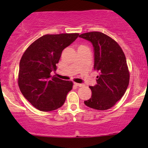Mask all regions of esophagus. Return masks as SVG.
I'll return each mask as SVG.
<instances>
[{"label": "esophagus", "instance_id": "esophagus-1", "mask_svg": "<svg viewBox=\"0 0 148 148\" xmlns=\"http://www.w3.org/2000/svg\"><path fill=\"white\" fill-rule=\"evenodd\" d=\"M74 85L76 86H79V87H83L84 86V84H78V83H74Z\"/></svg>", "mask_w": 148, "mask_h": 148}]
</instances>
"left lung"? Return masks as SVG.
Listing matches in <instances>:
<instances>
[{
	"label": "left lung",
	"mask_w": 148,
	"mask_h": 148,
	"mask_svg": "<svg viewBox=\"0 0 148 148\" xmlns=\"http://www.w3.org/2000/svg\"><path fill=\"white\" fill-rule=\"evenodd\" d=\"M79 37L92 45L94 69L99 72L97 84L90 86V99L84 103L94 109L107 110L121 99L130 83L125 53L114 40L100 32L86 33Z\"/></svg>",
	"instance_id": "obj_1"
}]
</instances>
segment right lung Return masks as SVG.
<instances>
[{
    "mask_svg": "<svg viewBox=\"0 0 148 148\" xmlns=\"http://www.w3.org/2000/svg\"><path fill=\"white\" fill-rule=\"evenodd\" d=\"M79 33L45 35L35 40L22 56L18 84L24 97L37 109L51 111L64 104L72 81L51 76L56 69L61 53Z\"/></svg>",
    "mask_w": 148,
    "mask_h": 148,
    "instance_id": "obj_1",
    "label": "right lung"
}]
</instances>
